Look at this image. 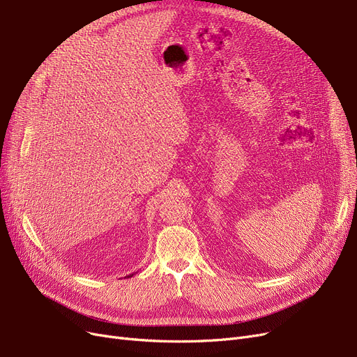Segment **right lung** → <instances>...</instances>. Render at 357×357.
I'll list each match as a JSON object with an SVG mask.
<instances>
[{"label": "right lung", "instance_id": "obj_1", "mask_svg": "<svg viewBox=\"0 0 357 357\" xmlns=\"http://www.w3.org/2000/svg\"><path fill=\"white\" fill-rule=\"evenodd\" d=\"M127 277H132V274H130V275H127Z\"/></svg>", "mask_w": 357, "mask_h": 357}]
</instances>
